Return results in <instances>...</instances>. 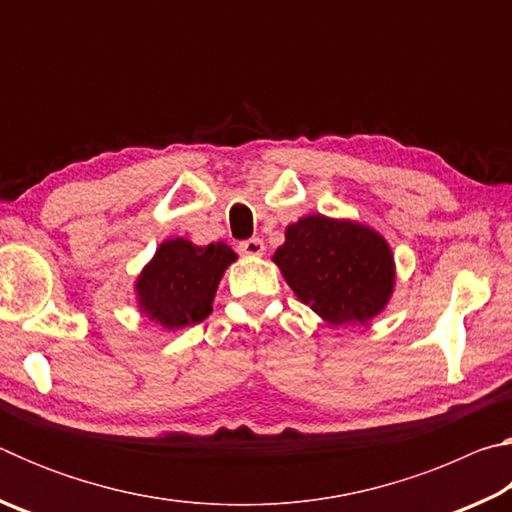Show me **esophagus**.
<instances>
[{
  "mask_svg": "<svg viewBox=\"0 0 512 512\" xmlns=\"http://www.w3.org/2000/svg\"><path fill=\"white\" fill-rule=\"evenodd\" d=\"M237 250L241 255H248V257H259L264 255V241L259 237H253V239H246L241 241V244L237 246Z\"/></svg>",
  "mask_w": 512,
  "mask_h": 512,
  "instance_id": "esophagus-1",
  "label": "esophagus"
}]
</instances>
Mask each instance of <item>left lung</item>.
I'll use <instances>...</instances> for the list:
<instances>
[{
    "instance_id": "1",
    "label": "left lung",
    "mask_w": 512,
    "mask_h": 512,
    "mask_svg": "<svg viewBox=\"0 0 512 512\" xmlns=\"http://www.w3.org/2000/svg\"><path fill=\"white\" fill-rule=\"evenodd\" d=\"M273 262L293 293L329 325L368 323L386 307L395 262L379 232L311 214L291 223Z\"/></svg>"
}]
</instances>
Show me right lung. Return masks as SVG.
Masks as SVG:
<instances>
[{
	"label": "right lung",
	"instance_id": "right-lung-1",
	"mask_svg": "<svg viewBox=\"0 0 512 512\" xmlns=\"http://www.w3.org/2000/svg\"><path fill=\"white\" fill-rule=\"evenodd\" d=\"M235 259L223 241L210 246H196L180 237L164 241L137 277L140 309L167 329L201 323L212 314L214 293Z\"/></svg>",
	"mask_w": 512,
	"mask_h": 512
}]
</instances>
